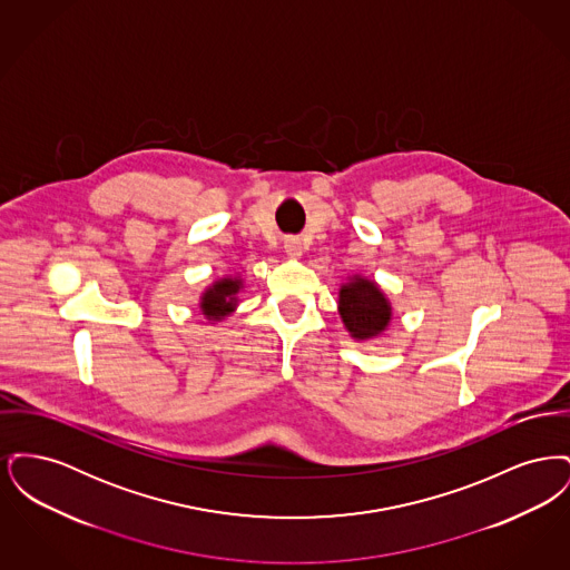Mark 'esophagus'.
<instances>
[{
  "instance_id": "esophagus-1",
  "label": "esophagus",
  "mask_w": 570,
  "mask_h": 570,
  "mask_svg": "<svg viewBox=\"0 0 570 570\" xmlns=\"http://www.w3.org/2000/svg\"><path fill=\"white\" fill-rule=\"evenodd\" d=\"M284 249H286V254L288 256H301V252H303V247H301V242H298L297 237H288L286 242H284Z\"/></svg>"
}]
</instances>
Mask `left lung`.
<instances>
[{
	"label": "left lung",
	"mask_w": 570,
	"mask_h": 570,
	"mask_svg": "<svg viewBox=\"0 0 570 570\" xmlns=\"http://www.w3.org/2000/svg\"><path fill=\"white\" fill-rule=\"evenodd\" d=\"M340 316L354 340H370L391 321V305L372 279L353 277L340 288Z\"/></svg>",
	"instance_id": "1"
}]
</instances>
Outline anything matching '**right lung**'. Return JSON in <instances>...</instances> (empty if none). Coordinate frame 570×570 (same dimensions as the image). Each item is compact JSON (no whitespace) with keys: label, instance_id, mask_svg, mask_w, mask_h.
Wrapping results in <instances>:
<instances>
[{"label":"right lung","instance_id":"obj_1","mask_svg":"<svg viewBox=\"0 0 570 570\" xmlns=\"http://www.w3.org/2000/svg\"><path fill=\"white\" fill-rule=\"evenodd\" d=\"M239 288H242V279L224 277V279L216 282L212 288L205 291V295L200 298L203 314L209 321H219V318L228 316L230 312H235Z\"/></svg>","mask_w":570,"mask_h":570}]
</instances>
